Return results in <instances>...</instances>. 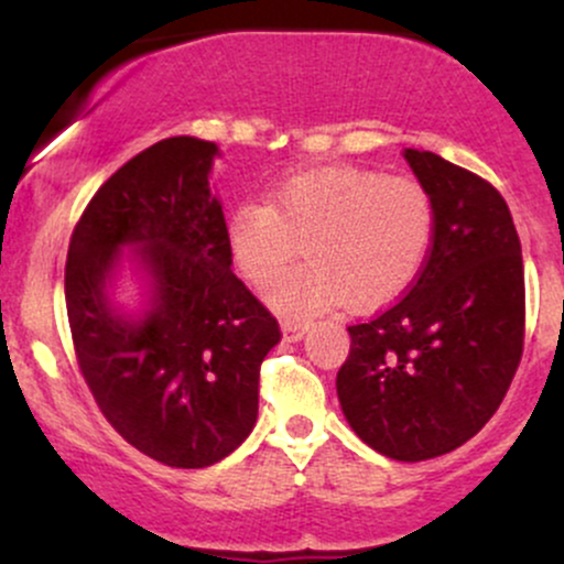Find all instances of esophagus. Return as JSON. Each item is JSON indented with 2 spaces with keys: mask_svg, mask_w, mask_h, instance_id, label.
<instances>
[{
  "mask_svg": "<svg viewBox=\"0 0 564 564\" xmlns=\"http://www.w3.org/2000/svg\"><path fill=\"white\" fill-rule=\"evenodd\" d=\"M304 334H307V326H304V323H296V321L283 323V336H286V341H302Z\"/></svg>",
  "mask_w": 564,
  "mask_h": 564,
  "instance_id": "34e87169",
  "label": "esophagus"
}]
</instances>
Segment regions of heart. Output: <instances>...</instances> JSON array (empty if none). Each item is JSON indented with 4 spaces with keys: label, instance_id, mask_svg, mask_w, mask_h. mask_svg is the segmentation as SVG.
I'll use <instances>...</instances> for the list:
<instances>
[{
    "label": "heart",
    "instance_id": "b5f03b06",
    "mask_svg": "<svg viewBox=\"0 0 564 564\" xmlns=\"http://www.w3.org/2000/svg\"><path fill=\"white\" fill-rule=\"evenodd\" d=\"M225 238L254 283L281 273L304 243L313 262L278 278L268 302L289 318H310L341 302L366 310L403 294L430 254L435 206L416 180L334 164L278 180L270 204H238Z\"/></svg>",
    "mask_w": 564,
    "mask_h": 564
}]
</instances>
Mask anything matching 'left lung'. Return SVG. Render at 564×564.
<instances>
[{"mask_svg": "<svg viewBox=\"0 0 564 564\" xmlns=\"http://www.w3.org/2000/svg\"><path fill=\"white\" fill-rule=\"evenodd\" d=\"M403 159L432 196L435 238L405 300L347 328L336 394L368 448L426 462L475 437L501 405L522 355L525 270L494 185L437 153L405 148Z\"/></svg>", "mask_w": 564, "mask_h": 564, "instance_id": "obj_1", "label": "left lung"}]
</instances>
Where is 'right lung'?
Returning a JSON list of instances; mask_svg holds the SVG:
<instances>
[{
  "mask_svg": "<svg viewBox=\"0 0 564 564\" xmlns=\"http://www.w3.org/2000/svg\"><path fill=\"white\" fill-rule=\"evenodd\" d=\"M215 159L217 142L187 134L129 159L84 209L66 262L70 336L102 416L177 469L212 467L249 437L260 366L281 341L230 270ZM124 272L134 308L118 296Z\"/></svg>",
  "mask_w": 564,
  "mask_h": 564,
  "instance_id": "add662e5",
  "label": "right lung"
}]
</instances>
